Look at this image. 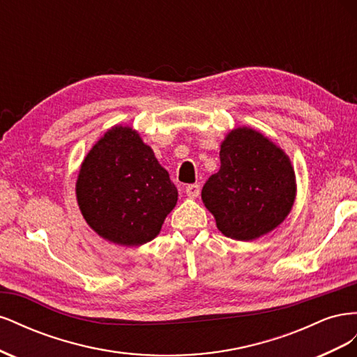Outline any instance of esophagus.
I'll use <instances>...</instances> for the list:
<instances>
[{
    "mask_svg": "<svg viewBox=\"0 0 357 357\" xmlns=\"http://www.w3.org/2000/svg\"><path fill=\"white\" fill-rule=\"evenodd\" d=\"M185 192H186V195L189 198H198L199 192H201V188H199V185H197V183H195V185H188Z\"/></svg>",
    "mask_w": 357,
    "mask_h": 357,
    "instance_id": "1",
    "label": "esophagus"
}]
</instances>
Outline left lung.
<instances>
[{
    "instance_id": "8db88e82",
    "label": "left lung",
    "mask_w": 357,
    "mask_h": 357,
    "mask_svg": "<svg viewBox=\"0 0 357 357\" xmlns=\"http://www.w3.org/2000/svg\"><path fill=\"white\" fill-rule=\"evenodd\" d=\"M201 198L225 236L253 241L291 211L295 169L284 150L261 131L234 128L220 144V169L205 183Z\"/></svg>"
}]
</instances>
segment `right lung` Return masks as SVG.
Returning a JSON list of instances; mask_svg holds the SVG:
<instances>
[{
    "mask_svg": "<svg viewBox=\"0 0 357 357\" xmlns=\"http://www.w3.org/2000/svg\"><path fill=\"white\" fill-rule=\"evenodd\" d=\"M75 198L101 238L137 247L156 238L178 192L138 131L114 125L84 156Z\"/></svg>",
    "mask_w": 357,
    "mask_h": 357,
    "instance_id": "1",
    "label": "right lung"
}]
</instances>
